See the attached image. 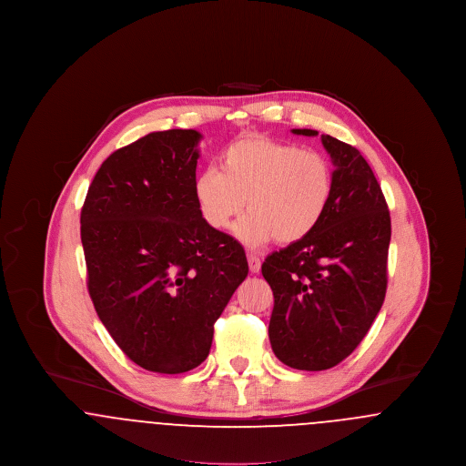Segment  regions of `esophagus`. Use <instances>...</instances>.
I'll list each match as a JSON object with an SVG mask.
<instances>
[{
    "label": "esophagus",
    "mask_w": 466,
    "mask_h": 466,
    "mask_svg": "<svg viewBox=\"0 0 466 466\" xmlns=\"http://www.w3.org/2000/svg\"><path fill=\"white\" fill-rule=\"evenodd\" d=\"M248 266H249V270H251L253 274H257V272L260 270L262 262H260V258H258L255 253H248Z\"/></svg>",
    "instance_id": "obj_1"
}]
</instances>
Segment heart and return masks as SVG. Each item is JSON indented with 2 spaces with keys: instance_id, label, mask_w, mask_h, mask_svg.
<instances>
[{
  "instance_id": "obj_1",
  "label": "heart",
  "mask_w": 466,
  "mask_h": 466,
  "mask_svg": "<svg viewBox=\"0 0 466 466\" xmlns=\"http://www.w3.org/2000/svg\"><path fill=\"white\" fill-rule=\"evenodd\" d=\"M204 222L227 228L241 215L236 236L248 246L276 239L295 244L306 239L327 215L333 198V167L319 152L299 145L253 136L228 145L220 171H200L194 185Z\"/></svg>"
}]
</instances>
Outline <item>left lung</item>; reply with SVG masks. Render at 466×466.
Listing matches in <instances>:
<instances>
[{"label": "left lung", "mask_w": 466, "mask_h": 466, "mask_svg": "<svg viewBox=\"0 0 466 466\" xmlns=\"http://www.w3.org/2000/svg\"><path fill=\"white\" fill-rule=\"evenodd\" d=\"M321 143L335 166L330 208L306 239L262 264L274 293L272 351L291 369L309 372L340 363L372 327L386 295L391 239L388 204L369 162L329 134Z\"/></svg>", "instance_id": "obj_1"}]
</instances>
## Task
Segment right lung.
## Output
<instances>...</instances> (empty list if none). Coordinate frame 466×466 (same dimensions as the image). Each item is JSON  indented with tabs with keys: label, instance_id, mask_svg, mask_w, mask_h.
<instances>
[{
	"label": "right lung",
	"instance_id": "1",
	"mask_svg": "<svg viewBox=\"0 0 466 466\" xmlns=\"http://www.w3.org/2000/svg\"><path fill=\"white\" fill-rule=\"evenodd\" d=\"M200 133H150L113 152L80 215L92 304L145 370L181 374L211 350L215 321L248 276L243 246L204 222Z\"/></svg>",
	"mask_w": 466,
	"mask_h": 466
}]
</instances>
